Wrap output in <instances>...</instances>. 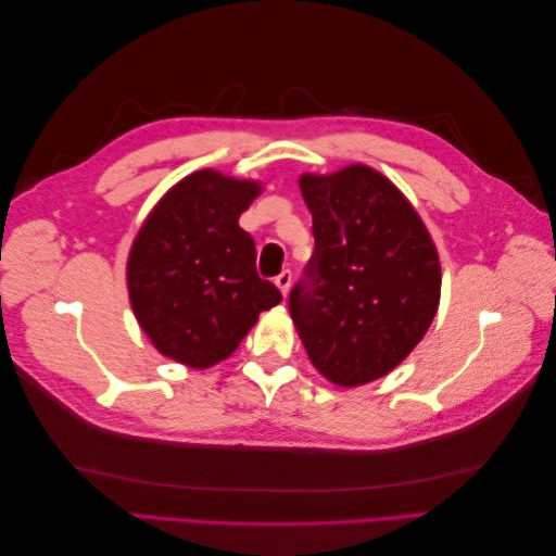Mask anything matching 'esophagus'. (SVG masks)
<instances>
[{
  "label": "esophagus",
  "mask_w": 556,
  "mask_h": 556,
  "mask_svg": "<svg viewBox=\"0 0 556 556\" xmlns=\"http://www.w3.org/2000/svg\"><path fill=\"white\" fill-rule=\"evenodd\" d=\"M276 285H278V290L282 292V296H288L290 285H292V271H290V268H285L282 274L276 276Z\"/></svg>",
  "instance_id": "esophagus-1"
}]
</instances>
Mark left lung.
<instances>
[{
  "label": "left lung",
  "mask_w": 556,
  "mask_h": 556,
  "mask_svg": "<svg viewBox=\"0 0 556 556\" xmlns=\"http://www.w3.org/2000/svg\"><path fill=\"white\" fill-rule=\"evenodd\" d=\"M315 250L290 292V315L327 380L371 382L422 341L441 296V264L394 185L355 164L301 176Z\"/></svg>",
  "instance_id": "left-lung-1"
}]
</instances>
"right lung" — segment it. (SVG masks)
<instances>
[{
    "mask_svg": "<svg viewBox=\"0 0 556 556\" xmlns=\"http://www.w3.org/2000/svg\"><path fill=\"white\" fill-rule=\"evenodd\" d=\"M257 182L197 172L148 215L134 241L127 285L134 315L162 355L192 368L229 357L280 290L257 274V250L239 215Z\"/></svg>",
    "mask_w": 556,
    "mask_h": 556,
    "instance_id": "1",
    "label": "right lung"
}]
</instances>
